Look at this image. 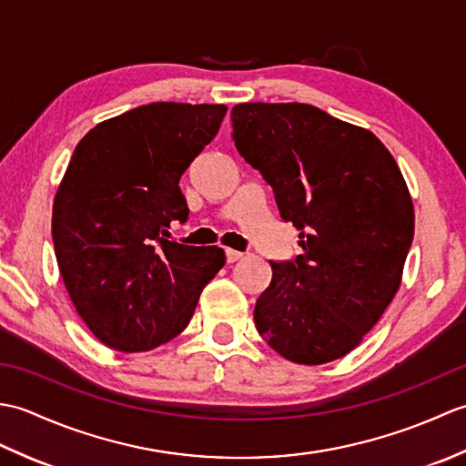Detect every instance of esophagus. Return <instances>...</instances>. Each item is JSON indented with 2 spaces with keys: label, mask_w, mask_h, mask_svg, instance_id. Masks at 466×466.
Listing matches in <instances>:
<instances>
[{
  "label": "esophagus",
  "mask_w": 466,
  "mask_h": 466,
  "mask_svg": "<svg viewBox=\"0 0 466 466\" xmlns=\"http://www.w3.org/2000/svg\"><path fill=\"white\" fill-rule=\"evenodd\" d=\"M226 262L228 264H234V262H238V260H242V252H238V250H232V248H226Z\"/></svg>",
  "instance_id": "1"
}]
</instances>
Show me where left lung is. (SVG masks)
<instances>
[{
  "label": "left lung",
  "mask_w": 466,
  "mask_h": 466,
  "mask_svg": "<svg viewBox=\"0 0 466 466\" xmlns=\"http://www.w3.org/2000/svg\"><path fill=\"white\" fill-rule=\"evenodd\" d=\"M236 150L272 186L302 254L272 266L254 306L286 360L324 364L354 350L400 289L414 208L400 167L366 127L310 104L232 107Z\"/></svg>",
  "instance_id": "obj_1"
}]
</instances>
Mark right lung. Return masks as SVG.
Here are the masks:
<instances>
[{
  "mask_svg": "<svg viewBox=\"0 0 466 466\" xmlns=\"http://www.w3.org/2000/svg\"><path fill=\"white\" fill-rule=\"evenodd\" d=\"M224 104L156 102L87 132L54 198L52 236L69 300L97 340L146 352L176 339L226 262L218 246L167 242L184 222L182 174L214 140Z\"/></svg>",
  "mask_w": 466,
  "mask_h": 466,
  "instance_id": "obj_1",
  "label": "right lung"
}]
</instances>
